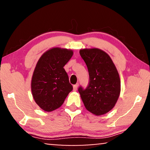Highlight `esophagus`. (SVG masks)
I'll return each instance as SVG.
<instances>
[{"mask_svg": "<svg viewBox=\"0 0 150 150\" xmlns=\"http://www.w3.org/2000/svg\"><path fill=\"white\" fill-rule=\"evenodd\" d=\"M78 86H79V84H76V85H74L73 86V89H74V91H76L77 88H78Z\"/></svg>", "mask_w": 150, "mask_h": 150, "instance_id": "obj_1", "label": "esophagus"}]
</instances>
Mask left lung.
<instances>
[{"mask_svg":"<svg viewBox=\"0 0 150 150\" xmlns=\"http://www.w3.org/2000/svg\"><path fill=\"white\" fill-rule=\"evenodd\" d=\"M80 54L89 75L86 89L79 88L86 109L96 115L110 111L115 105L121 91L120 76L107 53L98 48L82 49Z\"/></svg>","mask_w":150,"mask_h":150,"instance_id":"8db88e82","label":"left lung"}]
</instances>
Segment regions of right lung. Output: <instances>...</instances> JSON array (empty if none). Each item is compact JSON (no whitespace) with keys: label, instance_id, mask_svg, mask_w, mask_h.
I'll use <instances>...</instances> for the list:
<instances>
[{"label":"right lung","instance_id":"1","mask_svg":"<svg viewBox=\"0 0 150 150\" xmlns=\"http://www.w3.org/2000/svg\"><path fill=\"white\" fill-rule=\"evenodd\" d=\"M73 55V51L53 48L42 55L37 63L31 81L35 101L45 111L60 107L73 87L63 67Z\"/></svg>","mask_w":150,"mask_h":150}]
</instances>
